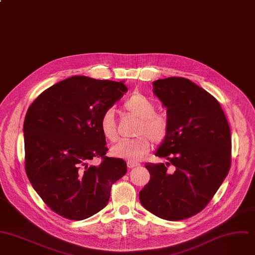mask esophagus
Here are the masks:
<instances>
[{"label": "esophagus", "mask_w": 255, "mask_h": 255, "mask_svg": "<svg viewBox=\"0 0 255 255\" xmlns=\"http://www.w3.org/2000/svg\"><path fill=\"white\" fill-rule=\"evenodd\" d=\"M140 163L139 162H135V161H128V168H133V167H136L139 166Z\"/></svg>", "instance_id": "esophagus-1"}]
</instances>
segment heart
<instances>
[{"label":"heart","mask_w":255,"mask_h":255,"mask_svg":"<svg viewBox=\"0 0 255 255\" xmlns=\"http://www.w3.org/2000/svg\"><path fill=\"white\" fill-rule=\"evenodd\" d=\"M124 107L130 113L138 116L140 124L136 134L140 136L132 140H121L112 148V154L116 157L130 161L139 160L146 155L154 144H161L169 132V120L162 113H157L156 106L148 97L142 94H133L126 100ZM100 129L105 138L110 142L117 139V130L112 109L106 110L100 121Z\"/></svg>","instance_id":"heart-1"}]
</instances>
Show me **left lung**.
Instances as JSON below:
<instances>
[{"instance_id":"left-lung-1","label":"left lung","mask_w":255,"mask_h":255,"mask_svg":"<svg viewBox=\"0 0 255 255\" xmlns=\"http://www.w3.org/2000/svg\"><path fill=\"white\" fill-rule=\"evenodd\" d=\"M153 87L170 124L155 156L167 162L145 164L151 178L139 198L158 218L182 221L204 209L227 177L230 127L218 100L187 78H163Z\"/></svg>"}]
</instances>
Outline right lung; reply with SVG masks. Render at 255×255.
Masks as SVG:
<instances>
[{"mask_svg": "<svg viewBox=\"0 0 255 255\" xmlns=\"http://www.w3.org/2000/svg\"><path fill=\"white\" fill-rule=\"evenodd\" d=\"M128 92L123 82L71 76L45 90L23 125L25 171L57 214L82 221L106 206L112 185L127 173L121 158L107 157L100 129L103 113ZM94 158H101L92 166Z\"/></svg>", "mask_w": 255, "mask_h": 255, "instance_id": "add662e5", "label": "right lung"}]
</instances>
